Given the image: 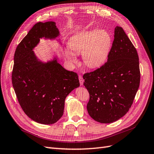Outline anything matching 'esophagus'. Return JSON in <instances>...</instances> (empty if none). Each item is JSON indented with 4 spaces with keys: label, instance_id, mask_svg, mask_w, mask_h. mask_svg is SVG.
I'll use <instances>...</instances> for the list:
<instances>
[{
    "label": "esophagus",
    "instance_id": "1",
    "mask_svg": "<svg viewBox=\"0 0 154 154\" xmlns=\"http://www.w3.org/2000/svg\"><path fill=\"white\" fill-rule=\"evenodd\" d=\"M79 82H80L81 86H82V85L83 84V82H84V79H83L81 75H79Z\"/></svg>",
    "mask_w": 154,
    "mask_h": 154
}]
</instances>
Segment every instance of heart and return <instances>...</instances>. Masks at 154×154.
<instances>
[{"label":"heart","mask_w":154,"mask_h":154,"mask_svg":"<svg viewBox=\"0 0 154 154\" xmlns=\"http://www.w3.org/2000/svg\"><path fill=\"white\" fill-rule=\"evenodd\" d=\"M68 45L75 54L82 53L84 63L88 67L96 68L107 60L112 47V37L105 30L93 29L73 36ZM66 56L70 61L76 62L75 54L70 51H66Z\"/></svg>","instance_id":"b5f03b06"}]
</instances>
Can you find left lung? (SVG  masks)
I'll return each instance as SVG.
<instances>
[{
    "label": "left lung",
    "mask_w": 154,
    "mask_h": 154,
    "mask_svg": "<svg viewBox=\"0 0 154 154\" xmlns=\"http://www.w3.org/2000/svg\"><path fill=\"white\" fill-rule=\"evenodd\" d=\"M107 62L85 73L84 85L89 93V115L100 123H112L126 115L140 82L136 48L121 26H116Z\"/></svg>",
    "instance_id": "1"
}]
</instances>
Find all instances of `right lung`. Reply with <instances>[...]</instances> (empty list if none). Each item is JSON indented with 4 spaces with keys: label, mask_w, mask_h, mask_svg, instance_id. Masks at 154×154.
<instances>
[{
    "label": "right lung",
    "mask_w": 154,
    "mask_h": 154,
    "mask_svg": "<svg viewBox=\"0 0 154 154\" xmlns=\"http://www.w3.org/2000/svg\"><path fill=\"white\" fill-rule=\"evenodd\" d=\"M59 35L53 21L34 25L17 46L12 71V84L22 110L33 121L52 124L63 114L65 100L80 86L77 73L65 70L56 60L42 63L32 51L40 38Z\"/></svg>",
    "instance_id": "1"
}]
</instances>
